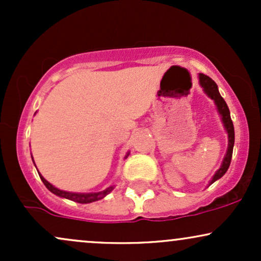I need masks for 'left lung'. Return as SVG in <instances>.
<instances>
[{
    "label": "left lung",
    "instance_id": "left-lung-1",
    "mask_svg": "<svg viewBox=\"0 0 261 261\" xmlns=\"http://www.w3.org/2000/svg\"><path fill=\"white\" fill-rule=\"evenodd\" d=\"M199 83L200 86L202 87V91L205 92V94L215 101V106H216L217 112L221 116V121H222L224 130H226L227 133V136H228V147H227L226 154H224L222 163H221V167L216 170V173H215L214 176H212L211 180L208 181L207 187H210V185L214 184V182L218 180V179L222 178L229 168L230 160H232V153H233V146H234V127H233L232 119H230V113H229L228 107H227L226 101H224L223 98L221 97L220 92H218V87L216 83H215V81H212L208 76H206V74L200 73Z\"/></svg>",
    "mask_w": 261,
    "mask_h": 261
}]
</instances>
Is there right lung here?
<instances>
[{"label":"right lung","mask_w":261,"mask_h":261,"mask_svg":"<svg viewBox=\"0 0 261 261\" xmlns=\"http://www.w3.org/2000/svg\"><path fill=\"white\" fill-rule=\"evenodd\" d=\"M128 154H130V152H127L126 155H125V158H127ZM32 160H33V157H32ZM34 166H35V163H34ZM39 176H40L41 181L44 182L45 187L49 189L53 194H55L56 196L64 197V199H68V200H71V201L79 202V203H89V202H94V201H98V200L104 199V197H106L109 193H112L113 189L115 188V185H112V187L104 189V190H101V191H98V193H71V191L60 190L59 188L54 187V185L50 184V182L40 174V173H39Z\"/></svg>","instance_id":"add662e5"}]
</instances>
